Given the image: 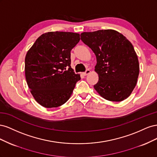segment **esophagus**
Segmentation results:
<instances>
[{
  "label": "esophagus",
  "mask_w": 157,
  "mask_h": 157,
  "mask_svg": "<svg viewBox=\"0 0 157 157\" xmlns=\"http://www.w3.org/2000/svg\"><path fill=\"white\" fill-rule=\"evenodd\" d=\"M90 73V71L89 70V69H87L86 71H85L84 73H83L82 74H83V75H84V76H86L87 75H88L89 73Z\"/></svg>",
  "instance_id": "esophagus-1"
}]
</instances>
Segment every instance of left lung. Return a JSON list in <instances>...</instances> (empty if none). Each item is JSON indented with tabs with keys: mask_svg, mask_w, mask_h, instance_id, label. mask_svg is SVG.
Listing matches in <instances>:
<instances>
[{
	"mask_svg": "<svg viewBox=\"0 0 157 157\" xmlns=\"http://www.w3.org/2000/svg\"><path fill=\"white\" fill-rule=\"evenodd\" d=\"M80 36L96 56L95 71L99 80L94 89L109 101H121L129 97L140 73L138 58L131 42L113 29L84 32Z\"/></svg>",
	"mask_w": 157,
	"mask_h": 157,
	"instance_id": "1",
	"label": "left lung"
}]
</instances>
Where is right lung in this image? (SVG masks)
Returning <instances> with one entry per match:
<instances>
[{
  "instance_id": "add662e5",
  "label": "right lung",
  "mask_w": 157,
  "mask_h": 157,
  "mask_svg": "<svg viewBox=\"0 0 157 157\" xmlns=\"http://www.w3.org/2000/svg\"><path fill=\"white\" fill-rule=\"evenodd\" d=\"M80 40L78 33L48 32L40 36L25 59L26 81L40 105L58 107L70 98L80 80L71 67V50Z\"/></svg>"
}]
</instances>
